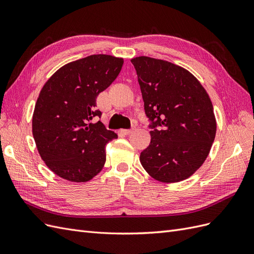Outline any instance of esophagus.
<instances>
[{"mask_svg": "<svg viewBox=\"0 0 254 254\" xmlns=\"http://www.w3.org/2000/svg\"><path fill=\"white\" fill-rule=\"evenodd\" d=\"M134 129H135V127H132V128H130V129H121L120 132L121 133H124V134H130V133L133 131Z\"/></svg>", "mask_w": 254, "mask_h": 254, "instance_id": "obj_1", "label": "esophagus"}]
</instances>
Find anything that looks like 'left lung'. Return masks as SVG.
<instances>
[{
	"mask_svg": "<svg viewBox=\"0 0 254 254\" xmlns=\"http://www.w3.org/2000/svg\"><path fill=\"white\" fill-rule=\"evenodd\" d=\"M131 63L151 122L150 144L141 152V164L160 182L186 180L203 164L216 134L211 98L179 65L146 56Z\"/></svg>",
	"mask_w": 254,
	"mask_h": 254,
	"instance_id": "1",
	"label": "left lung"
}]
</instances>
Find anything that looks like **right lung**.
Masks as SVG:
<instances>
[{"mask_svg": "<svg viewBox=\"0 0 254 254\" xmlns=\"http://www.w3.org/2000/svg\"><path fill=\"white\" fill-rule=\"evenodd\" d=\"M123 58L91 55L61 66L44 83L33 114V135L41 159L57 176L87 182L103 170L107 130L96 110L97 95L118 77Z\"/></svg>", "mask_w": 254, "mask_h": 254, "instance_id": "obj_1", "label": "right lung"}]
</instances>
